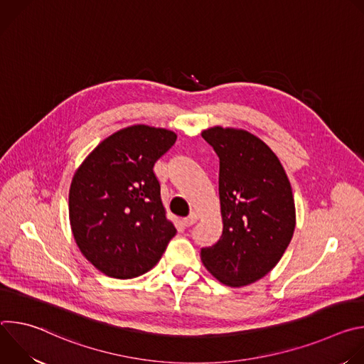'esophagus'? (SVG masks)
<instances>
[{
	"mask_svg": "<svg viewBox=\"0 0 364 364\" xmlns=\"http://www.w3.org/2000/svg\"><path fill=\"white\" fill-rule=\"evenodd\" d=\"M196 222H197V215H196V213H190L188 218H184V219L181 220V225H183L184 228H190V226H193Z\"/></svg>",
	"mask_w": 364,
	"mask_h": 364,
	"instance_id": "34e87169",
	"label": "esophagus"
}]
</instances>
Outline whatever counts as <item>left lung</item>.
I'll use <instances>...</instances> for the list:
<instances>
[{
	"label": "left lung",
	"mask_w": 364,
	"mask_h": 364,
	"mask_svg": "<svg viewBox=\"0 0 364 364\" xmlns=\"http://www.w3.org/2000/svg\"><path fill=\"white\" fill-rule=\"evenodd\" d=\"M219 157L220 239L203 247L204 267L222 284L243 287L265 277L282 257L295 229L289 180L274 151L243 129L201 132Z\"/></svg>",
	"instance_id": "8db88e82"
}]
</instances>
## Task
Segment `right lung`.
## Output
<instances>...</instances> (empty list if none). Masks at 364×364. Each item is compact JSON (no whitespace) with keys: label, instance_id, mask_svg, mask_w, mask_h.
Returning <instances> with one entry per match:
<instances>
[{"label":"right lung","instance_id":"add662e5","mask_svg":"<svg viewBox=\"0 0 364 364\" xmlns=\"http://www.w3.org/2000/svg\"><path fill=\"white\" fill-rule=\"evenodd\" d=\"M168 129L134 125L102 141L75 173L69 218L87 261L129 279L157 264L177 233L166 219L154 166L174 145Z\"/></svg>","mask_w":364,"mask_h":364}]
</instances>
